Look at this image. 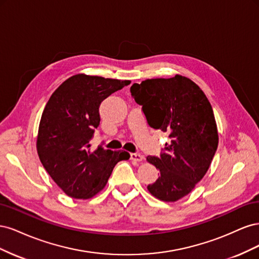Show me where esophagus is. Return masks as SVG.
Returning a JSON list of instances; mask_svg holds the SVG:
<instances>
[{
    "label": "esophagus",
    "mask_w": 259,
    "mask_h": 259,
    "mask_svg": "<svg viewBox=\"0 0 259 259\" xmlns=\"http://www.w3.org/2000/svg\"><path fill=\"white\" fill-rule=\"evenodd\" d=\"M131 160L134 162H142L144 160V156L139 153H131Z\"/></svg>",
    "instance_id": "34e87169"
}]
</instances>
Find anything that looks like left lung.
Masks as SVG:
<instances>
[{
  "label": "left lung",
  "instance_id": "1",
  "mask_svg": "<svg viewBox=\"0 0 259 259\" xmlns=\"http://www.w3.org/2000/svg\"><path fill=\"white\" fill-rule=\"evenodd\" d=\"M152 128L168 133L161 158L147 156L160 170L147 187L154 198L176 202L189 194L204 177L218 146L215 116L207 97L189 77L147 79L131 88Z\"/></svg>",
  "mask_w": 259,
  "mask_h": 259
}]
</instances>
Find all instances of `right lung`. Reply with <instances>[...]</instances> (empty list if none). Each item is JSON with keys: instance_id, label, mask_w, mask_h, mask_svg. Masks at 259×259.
I'll use <instances>...</instances> for the list:
<instances>
[{"instance_id": "right-lung-1", "label": "right lung", "mask_w": 259, "mask_h": 259, "mask_svg": "<svg viewBox=\"0 0 259 259\" xmlns=\"http://www.w3.org/2000/svg\"><path fill=\"white\" fill-rule=\"evenodd\" d=\"M130 80L79 73L70 76L46 104L36 137L44 168L68 197L88 200L106 187L117 162L130 153L98 147L91 139L99 126V105Z\"/></svg>"}]
</instances>
